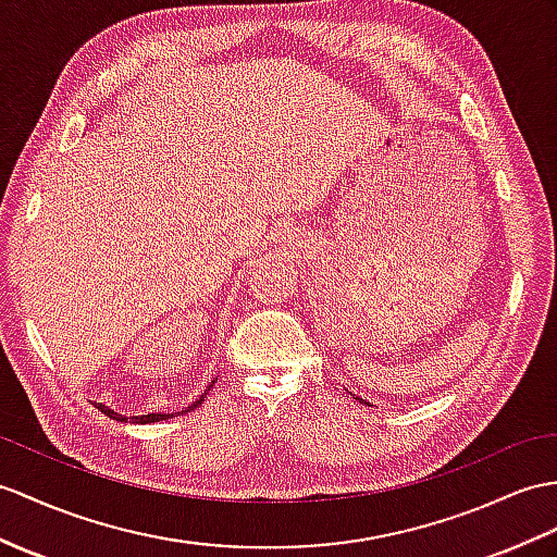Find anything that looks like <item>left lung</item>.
Wrapping results in <instances>:
<instances>
[{
	"label": "left lung",
	"instance_id": "1",
	"mask_svg": "<svg viewBox=\"0 0 557 557\" xmlns=\"http://www.w3.org/2000/svg\"><path fill=\"white\" fill-rule=\"evenodd\" d=\"M361 404H369V401H363V399H361Z\"/></svg>",
	"mask_w": 557,
	"mask_h": 557
}]
</instances>
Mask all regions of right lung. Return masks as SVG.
Listing matches in <instances>:
<instances>
[{"instance_id": "right-lung-1", "label": "right lung", "mask_w": 557, "mask_h": 557, "mask_svg": "<svg viewBox=\"0 0 557 557\" xmlns=\"http://www.w3.org/2000/svg\"><path fill=\"white\" fill-rule=\"evenodd\" d=\"M212 385H214V381H212ZM210 385V387H212ZM210 387L206 389V392H202V395L191 404V406H186V409L182 411V413H188V411H194L196 409V406L198 404H202V401H206V397H208V392H210ZM97 409L101 411V413H106L108 418H113V420H120V423H127V420H134V423H160V420H168V418H174L176 413H180V411H176V413H146V416H122V413H115L113 409H108V406H103V404H99L97 406Z\"/></svg>"}]
</instances>
